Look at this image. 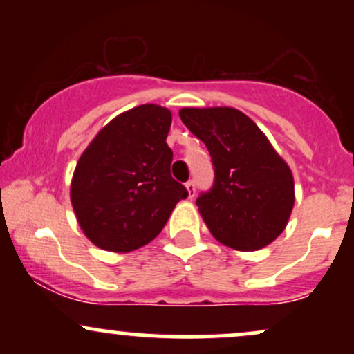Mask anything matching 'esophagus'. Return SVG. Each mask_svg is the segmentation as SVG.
Listing matches in <instances>:
<instances>
[{"mask_svg":"<svg viewBox=\"0 0 354 354\" xmlns=\"http://www.w3.org/2000/svg\"><path fill=\"white\" fill-rule=\"evenodd\" d=\"M186 189H188V196L194 198V194H196V186H194L193 180H189L188 183H186Z\"/></svg>","mask_w":354,"mask_h":354,"instance_id":"34e87169","label":"esophagus"}]
</instances>
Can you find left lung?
Listing matches in <instances>:
<instances>
[{"label":"left lung","instance_id":"obj_1","mask_svg":"<svg viewBox=\"0 0 354 354\" xmlns=\"http://www.w3.org/2000/svg\"><path fill=\"white\" fill-rule=\"evenodd\" d=\"M180 118L211 154L213 188L196 200L214 238L238 251L273 243L295 205L290 166L265 133L234 108H183Z\"/></svg>","mask_w":354,"mask_h":354}]
</instances>
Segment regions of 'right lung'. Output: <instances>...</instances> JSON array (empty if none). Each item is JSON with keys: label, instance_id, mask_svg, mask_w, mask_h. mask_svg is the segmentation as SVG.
<instances>
[{"label": "right lung", "instance_id": "1", "mask_svg": "<svg viewBox=\"0 0 354 354\" xmlns=\"http://www.w3.org/2000/svg\"><path fill=\"white\" fill-rule=\"evenodd\" d=\"M169 109L141 104L109 121L80 156L70 196L93 245L115 253L148 245L188 196L169 171Z\"/></svg>", "mask_w": 354, "mask_h": 354}]
</instances>
